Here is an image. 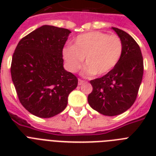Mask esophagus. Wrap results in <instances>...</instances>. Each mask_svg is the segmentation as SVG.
Wrapping results in <instances>:
<instances>
[{"label":"esophagus","instance_id":"1","mask_svg":"<svg viewBox=\"0 0 156 156\" xmlns=\"http://www.w3.org/2000/svg\"><path fill=\"white\" fill-rule=\"evenodd\" d=\"M83 83H84V81L82 80V79H78V85H82Z\"/></svg>","mask_w":156,"mask_h":156}]
</instances>
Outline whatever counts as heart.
<instances>
[{"label": "heart", "mask_w": 156, "mask_h": 156, "mask_svg": "<svg viewBox=\"0 0 156 156\" xmlns=\"http://www.w3.org/2000/svg\"><path fill=\"white\" fill-rule=\"evenodd\" d=\"M123 53V44L117 35H108L100 31L78 35L73 46H67L62 55L66 68L71 73L78 72L85 58L86 77L106 74L118 64Z\"/></svg>", "instance_id": "heart-1"}]
</instances>
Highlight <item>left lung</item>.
<instances>
[{
  "mask_svg": "<svg viewBox=\"0 0 156 156\" xmlns=\"http://www.w3.org/2000/svg\"><path fill=\"white\" fill-rule=\"evenodd\" d=\"M123 44L118 64L100 78L90 82L92 92L88 95L90 106L105 116H116L127 111L135 101L143 75V59L136 41L128 33L112 27Z\"/></svg>",
  "mask_w": 156,
  "mask_h": 156,
  "instance_id": "1",
  "label": "left lung"
}]
</instances>
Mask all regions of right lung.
<instances>
[{
	"label": "right lung",
	"instance_id": "1",
	"mask_svg": "<svg viewBox=\"0 0 156 156\" xmlns=\"http://www.w3.org/2000/svg\"><path fill=\"white\" fill-rule=\"evenodd\" d=\"M71 31L44 25L23 38L11 63V77L24 108L41 118L56 116L66 108L78 78L63 66L64 45Z\"/></svg>",
	"mask_w": 156,
	"mask_h": 156
}]
</instances>
